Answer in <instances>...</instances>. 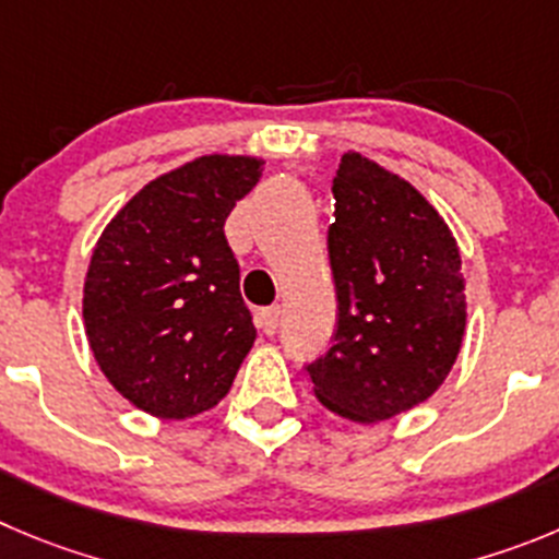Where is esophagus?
<instances>
[{
    "instance_id": "34e87169",
    "label": "esophagus",
    "mask_w": 559,
    "mask_h": 559,
    "mask_svg": "<svg viewBox=\"0 0 559 559\" xmlns=\"http://www.w3.org/2000/svg\"><path fill=\"white\" fill-rule=\"evenodd\" d=\"M278 325H281V309H278V306H270V309L259 311V328H262L267 336H273V333L278 331Z\"/></svg>"
}]
</instances>
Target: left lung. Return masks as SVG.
I'll use <instances>...</instances> for the list:
<instances>
[{
    "mask_svg": "<svg viewBox=\"0 0 559 559\" xmlns=\"http://www.w3.org/2000/svg\"><path fill=\"white\" fill-rule=\"evenodd\" d=\"M331 190L336 331L306 372L328 411L369 425L450 374L466 331L461 250L421 192L367 156L344 154Z\"/></svg>",
    "mask_w": 559,
    "mask_h": 559,
    "instance_id": "1",
    "label": "left lung"
}]
</instances>
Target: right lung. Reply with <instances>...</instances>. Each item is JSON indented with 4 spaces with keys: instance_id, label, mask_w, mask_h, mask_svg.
<instances>
[{
    "instance_id": "1",
    "label": "right lung",
    "mask_w": 559,
    "mask_h": 559,
    "mask_svg": "<svg viewBox=\"0 0 559 559\" xmlns=\"http://www.w3.org/2000/svg\"><path fill=\"white\" fill-rule=\"evenodd\" d=\"M255 156H201L145 185L112 217L85 278V333L109 383L140 411L215 408L255 328L223 226L262 179Z\"/></svg>"
}]
</instances>
